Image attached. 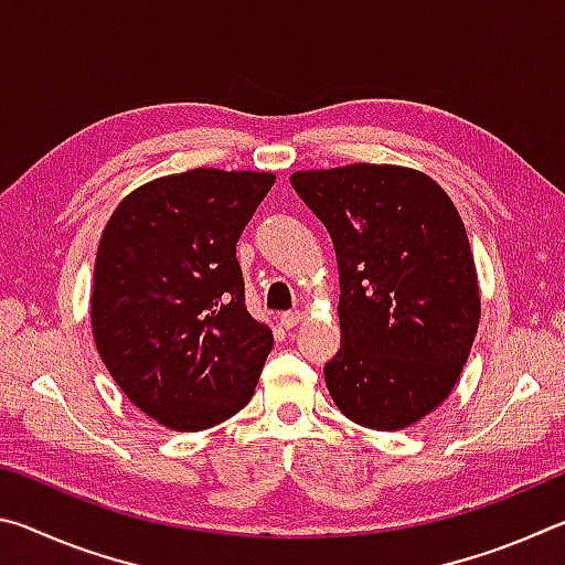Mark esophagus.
<instances>
[{
    "label": "esophagus",
    "mask_w": 565,
    "mask_h": 565,
    "mask_svg": "<svg viewBox=\"0 0 565 565\" xmlns=\"http://www.w3.org/2000/svg\"><path fill=\"white\" fill-rule=\"evenodd\" d=\"M303 317H301V311H286V313H281V327L284 329H294V327H299V321H301Z\"/></svg>",
    "instance_id": "1"
}]
</instances>
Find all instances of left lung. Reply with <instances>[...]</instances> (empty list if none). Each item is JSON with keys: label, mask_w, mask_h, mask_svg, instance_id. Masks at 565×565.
<instances>
[{"label": "left lung", "mask_w": 565, "mask_h": 565, "mask_svg": "<svg viewBox=\"0 0 565 565\" xmlns=\"http://www.w3.org/2000/svg\"><path fill=\"white\" fill-rule=\"evenodd\" d=\"M291 186L337 248L341 349L323 366L333 404L374 431L414 426L454 391L481 319L461 216L408 167L294 171Z\"/></svg>", "instance_id": "left-lung-1"}]
</instances>
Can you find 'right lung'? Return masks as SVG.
<instances>
[{
	"mask_svg": "<svg viewBox=\"0 0 565 565\" xmlns=\"http://www.w3.org/2000/svg\"><path fill=\"white\" fill-rule=\"evenodd\" d=\"M274 181L169 174L124 196L104 226L94 343L131 404L171 431H204L254 396L274 333L246 311L236 242Z\"/></svg>",
	"mask_w": 565,
	"mask_h": 565,
	"instance_id": "obj_1",
	"label": "right lung"
}]
</instances>
